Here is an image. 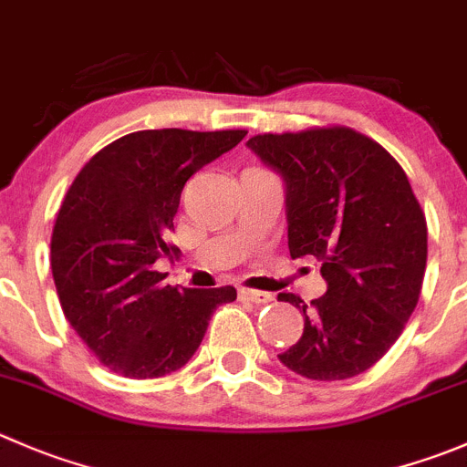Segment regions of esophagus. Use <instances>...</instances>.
Wrapping results in <instances>:
<instances>
[{
  "label": "esophagus",
  "instance_id": "34e87169",
  "mask_svg": "<svg viewBox=\"0 0 467 467\" xmlns=\"http://www.w3.org/2000/svg\"><path fill=\"white\" fill-rule=\"evenodd\" d=\"M239 298H244V301H251V303L274 301V296H271L269 292H262V289H246V287L239 289Z\"/></svg>",
  "mask_w": 467,
  "mask_h": 467
}]
</instances>
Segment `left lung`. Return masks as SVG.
<instances>
[{"instance_id": "1", "label": "left lung", "mask_w": 467, "mask_h": 467, "mask_svg": "<svg viewBox=\"0 0 467 467\" xmlns=\"http://www.w3.org/2000/svg\"><path fill=\"white\" fill-rule=\"evenodd\" d=\"M285 182L292 257L321 262L326 294L280 363L312 381L372 368L418 306L427 269V219L395 157L348 128L257 134L246 143Z\"/></svg>"}]
</instances>
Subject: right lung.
Returning <instances> with one entry per match:
<instances>
[{
    "label": "right lung",
    "instance_id": "add662e5",
    "mask_svg": "<svg viewBox=\"0 0 467 467\" xmlns=\"http://www.w3.org/2000/svg\"><path fill=\"white\" fill-rule=\"evenodd\" d=\"M244 130H143L90 157L67 189L52 233V275L63 315L95 358L128 379L189 363L212 312L237 289L161 285L180 193L196 171L233 150Z\"/></svg>",
    "mask_w": 467,
    "mask_h": 467
}]
</instances>
